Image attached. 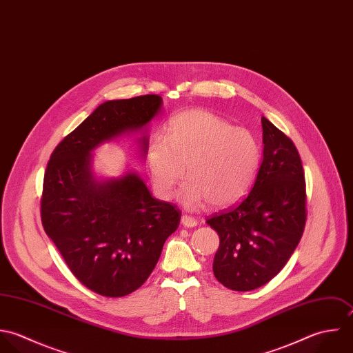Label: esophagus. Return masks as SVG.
Returning a JSON list of instances; mask_svg holds the SVG:
<instances>
[{
    "mask_svg": "<svg viewBox=\"0 0 353 353\" xmlns=\"http://www.w3.org/2000/svg\"><path fill=\"white\" fill-rule=\"evenodd\" d=\"M181 222H182V225L185 228H194V226H197V221L194 218L189 216V215H182Z\"/></svg>",
    "mask_w": 353,
    "mask_h": 353,
    "instance_id": "1",
    "label": "esophagus"
}]
</instances>
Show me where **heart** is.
Listing matches in <instances>:
<instances>
[{
	"instance_id": "obj_1",
	"label": "heart",
	"mask_w": 353,
	"mask_h": 353,
	"mask_svg": "<svg viewBox=\"0 0 353 353\" xmlns=\"http://www.w3.org/2000/svg\"><path fill=\"white\" fill-rule=\"evenodd\" d=\"M260 157V143L250 130L207 111L171 119L165 138L156 137L146 149L152 185L160 199H170L188 171L189 179L178 192L186 208L207 201L228 207L241 200L256 178Z\"/></svg>"
}]
</instances>
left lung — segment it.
<instances>
[{"label": "left lung", "mask_w": 353, "mask_h": 353, "mask_svg": "<svg viewBox=\"0 0 353 353\" xmlns=\"http://www.w3.org/2000/svg\"><path fill=\"white\" fill-rule=\"evenodd\" d=\"M263 160L249 192L207 223L221 238L214 274L226 288L249 292L270 282L304 233V168L293 141L261 118Z\"/></svg>", "instance_id": "obj_1"}]
</instances>
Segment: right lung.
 I'll list each match as a JSON object with an SVG mask.
<instances>
[{
  "instance_id": "obj_1",
  "label": "right lung",
  "mask_w": 353,
  "mask_h": 353,
  "mask_svg": "<svg viewBox=\"0 0 353 353\" xmlns=\"http://www.w3.org/2000/svg\"><path fill=\"white\" fill-rule=\"evenodd\" d=\"M161 97L101 104L53 150L41 197V221L71 272L105 297L137 290L153 271L165 239L179 226L176 205L152 197L132 171L97 181L92 152L124 132L142 130L161 110ZM146 154L148 135L139 139Z\"/></svg>"
}]
</instances>
